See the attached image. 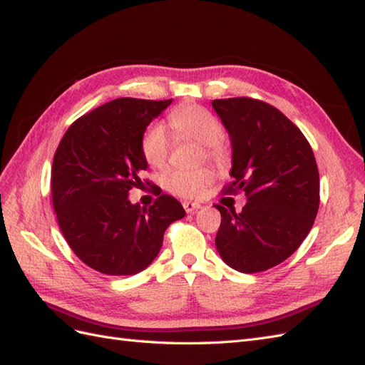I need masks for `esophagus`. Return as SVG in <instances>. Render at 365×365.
Listing matches in <instances>:
<instances>
[{
	"label": "esophagus",
	"mask_w": 365,
	"mask_h": 365,
	"mask_svg": "<svg viewBox=\"0 0 365 365\" xmlns=\"http://www.w3.org/2000/svg\"><path fill=\"white\" fill-rule=\"evenodd\" d=\"M182 206H184V209H185V212H187V213H192L195 210L201 209V204L200 202H192V201H185Z\"/></svg>",
	"instance_id": "esophagus-1"
}]
</instances>
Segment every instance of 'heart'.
I'll return each instance as SVG.
<instances>
[{
    "instance_id": "heart-1",
    "label": "heart",
    "mask_w": 365,
    "mask_h": 365,
    "mask_svg": "<svg viewBox=\"0 0 365 365\" xmlns=\"http://www.w3.org/2000/svg\"><path fill=\"white\" fill-rule=\"evenodd\" d=\"M168 123L175 136L190 139L197 144L206 147L204 152L209 159L221 161L225 158L220 140L223 138V125L209 110L197 105H185L176 108L168 115ZM168 135L163 123H152L140 139V153L150 167H164L168 156ZM213 180V175L207 168L195 172L173 170L164 178L165 187L175 195L185 198H193L204 190Z\"/></svg>"
}]
</instances>
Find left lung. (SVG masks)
<instances>
[{"label": "left lung", "instance_id": "left-lung-1", "mask_svg": "<svg viewBox=\"0 0 365 365\" xmlns=\"http://www.w3.org/2000/svg\"><path fill=\"white\" fill-rule=\"evenodd\" d=\"M232 148L234 182L243 210L217 209L221 225L215 246L240 272H260L287 260L313 227L319 209V172L308 140L269 103L234 97L212 102Z\"/></svg>", "mask_w": 365, "mask_h": 365}]
</instances>
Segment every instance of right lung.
I'll list each match as a JSON object with an SVG mask.
<instances>
[{
  "instance_id": "right-lung-1",
  "label": "right lung",
  "mask_w": 365,
  "mask_h": 365,
  "mask_svg": "<svg viewBox=\"0 0 365 365\" xmlns=\"http://www.w3.org/2000/svg\"><path fill=\"white\" fill-rule=\"evenodd\" d=\"M172 101H111L78 118L60 140L51 176L58 226L78 259L102 274L144 271L161 251L167 226L185 217L170 195L150 207L128 198L148 167L142 135Z\"/></svg>"
}]
</instances>
